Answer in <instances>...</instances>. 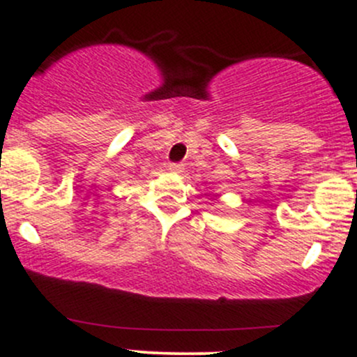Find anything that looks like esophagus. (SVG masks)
<instances>
[{
    "mask_svg": "<svg viewBox=\"0 0 357 357\" xmlns=\"http://www.w3.org/2000/svg\"><path fill=\"white\" fill-rule=\"evenodd\" d=\"M169 171L174 172V174H181V172L185 171V165H183V164H171V165H169Z\"/></svg>",
    "mask_w": 357,
    "mask_h": 357,
    "instance_id": "obj_1",
    "label": "esophagus"
}]
</instances>
